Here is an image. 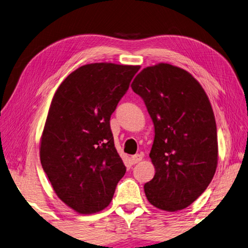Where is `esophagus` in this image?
Segmentation results:
<instances>
[{
    "instance_id": "1",
    "label": "esophagus",
    "mask_w": 248,
    "mask_h": 248,
    "mask_svg": "<svg viewBox=\"0 0 248 248\" xmlns=\"http://www.w3.org/2000/svg\"><path fill=\"white\" fill-rule=\"evenodd\" d=\"M142 154H136V155H132L131 156V161L133 164H137V163H139L140 161H142Z\"/></svg>"
}]
</instances>
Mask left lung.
<instances>
[{"mask_svg":"<svg viewBox=\"0 0 248 248\" xmlns=\"http://www.w3.org/2000/svg\"><path fill=\"white\" fill-rule=\"evenodd\" d=\"M154 124L150 157L154 177L144 185L149 202L165 211L190 205L207 189L217 165V124L202 86L169 63L141 71L131 84Z\"/></svg>","mask_w":248,"mask_h":248,"instance_id":"1","label":"left lung"}]
</instances>
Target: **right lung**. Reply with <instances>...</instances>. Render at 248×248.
Wrapping results in <instances>:
<instances>
[{"label":"right lung","instance_id":"right-lung-1","mask_svg":"<svg viewBox=\"0 0 248 248\" xmlns=\"http://www.w3.org/2000/svg\"><path fill=\"white\" fill-rule=\"evenodd\" d=\"M139 69L85 64L65 78L52 98L40 162L57 196L81 215L108 207L125 173L109 120Z\"/></svg>","mask_w":248,"mask_h":248}]
</instances>
